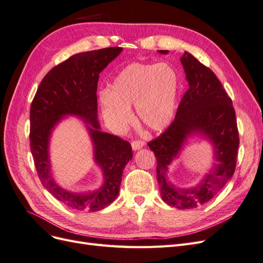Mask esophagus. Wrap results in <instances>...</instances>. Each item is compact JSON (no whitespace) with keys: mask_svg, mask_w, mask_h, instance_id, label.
Wrapping results in <instances>:
<instances>
[{"mask_svg":"<svg viewBox=\"0 0 263 263\" xmlns=\"http://www.w3.org/2000/svg\"><path fill=\"white\" fill-rule=\"evenodd\" d=\"M145 146V141L144 140H133L132 141V147L134 150H139Z\"/></svg>","mask_w":263,"mask_h":263,"instance_id":"esophagus-1","label":"esophagus"}]
</instances>
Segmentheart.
<instances>
[{"mask_svg": "<svg viewBox=\"0 0 263 263\" xmlns=\"http://www.w3.org/2000/svg\"><path fill=\"white\" fill-rule=\"evenodd\" d=\"M178 76L168 63L133 62L119 72L110 90L100 94L106 122L115 129L129 125L132 105L140 124L159 132L168 127L176 113Z\"/></svg>", "mask_w": 263, "mask_h": 263, "instance_id": "obj_1", "label": "heart"}]
</instances>
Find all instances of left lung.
I'll return each mask as SVG.
<instances>
[{"instance_id":"obj_1","label":"left lung","mask_w":263,"mask_h":263,"mask_svg":"<svg viewBox=\"0 0 263 263\" xmlns=\"http://www.w3.org/2000/svg\"><path fill=\"white\" fill-rule=\"evenodd\" d=\"M168 53V50H159ZM181 62L189 82L174 121L160 136L148 142L157 159V180L162 200L180 210L205 204L234 176L239 133L232 99L213 71L189 52ZM201 133L213 142L217 164L194 188L178 189L166 179L167 166L190 134Z\"/></svg>"}]
</instances>
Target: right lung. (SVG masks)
<instances>
[{"label":"right lung","instance_id":"add662e5","mask_svg":"<svg viewBox=\"0 0 263 263\" xmlns=\"http://www.w3.org/2000/svg\"><path fill=\"white\" fill-rule=\"evenodd\" d=\"M109 47L71 55L53 67L39 84L30 105V151L42 184L61 203L78 211H101L118 195L125 165L133 158L132 146L118 136L100 130L98 121V81L100 73L121 53ZM65 115L86 119L95 145V157L103 170L100 190L74 194L63 190L50 173L48 145L51 130Z\"/></svg>","mask_w":263,"mask_h":263}]
</instances>
